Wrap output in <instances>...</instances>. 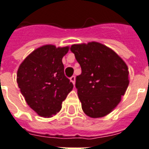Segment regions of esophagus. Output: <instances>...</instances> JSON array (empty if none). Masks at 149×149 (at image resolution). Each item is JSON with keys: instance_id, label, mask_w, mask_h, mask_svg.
I'll use <instances>...</instances> for the list:
<instances>
[{"instance_id": "1", "label": "esophagus", "mask_w": 149, "mask_h": 149, "mask_svg": "<svg viewBox=\"0 0 149 149\" xmlns=\"http://www.w3.org/2000/svg\"><path fill=\"white\" fill-rule=\"evenodd\" d=\"M70 81H71L73 84H75V81H76V77H75V76H72V77H70Z\"/></svg>"}]
</instances>
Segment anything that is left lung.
<instances>
[{"label": "left lung", "mask_w": 149, "mask_h": 149, "mask_svg": "<svg viewBox=\"0 0 149 149\" xmlns=\"http://www.w3.org/2000/svg\"><path fill=\"white\" fill-rule=\"evenodd\" d=\"M81 67L76 88L83 111L97 118L110 114L128 88L129 71L113 49L97 42L74 44L70 48Z\"/></svg>", "instance_id": "1"}]
</instances>
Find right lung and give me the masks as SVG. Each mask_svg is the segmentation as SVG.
<instances>
[{
    "label": "right lung",
    "mask_w": 149,
    "mask_h": 149,
    "mask_svg": "<svg viewBox=\"0 0 149 149\" xmlns=\"http://www.w3.org/2000/svg\"><path fill=\"white\" fill-rule=\"evenodd\" d=\"M69 47L45 45L31 53L19 67L16 81L31 108L41 117L58 113L73 84L65 76L62 58Z\"/></svg>",
    "instance_id": "obj_1"
}]
</instances>
